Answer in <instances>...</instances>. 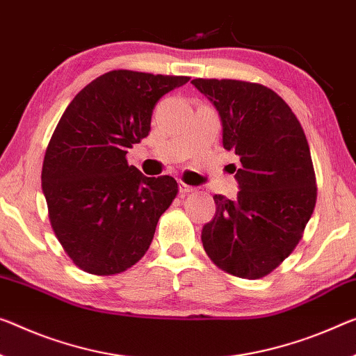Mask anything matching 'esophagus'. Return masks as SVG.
Here are the masks:
<instances>
[{
  "label": "esophagus",
  "mask_w": 356,
  "mask_h": 356,
  "mask_svg": "<svg viewBox=\"0 0 356 356\" xmlns=\"http://www.w3.org/2000/svg\"><path fill=\"white\" fill-rule=\"evenodd\" d=\"M193 191H195L194 186H189V184H186L183 181H179V193L188 194V193H193Z\"/></svg>",
  "instance_id": "esophagus-1"
}]
</instances>
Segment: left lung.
<instances>
[{
	"label": "left lung",
	"mask_w": 356,
	"mask_h": 356,
	"mask_svg": "<svg viewBox=\"0 0 356 356\" xmlns=\"http://www.w3.org/2000/svg\"><path fill=\"white\" fill-rule=\"evenodd\" d=\"M216 108L222 146L240 157L237 199L213 195L202 227L210 259L235 277L261 278L288 258L316 202L307 138L285 100L269 87L235 79H193Z\"/></svg>",
	"instance_id": "left-lung-1"
}]
</instances>
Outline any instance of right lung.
<instances>
[{
    "label": "right lung",
    "instance_id": "obj_1",
    "mask_svg": "<svg viewBox=\"0 0 356 356\" xmlns=\"http://www.w3.org/2000/svg\"><path fill=\"white\" fill-rule=\"evenodd\" d=\"M188 76L114 70L87 84L49 141L41 183L58 242L79 269L114 275L143 258L178 193L147 178L125 154L151 130L152 109Z\"/></svg>",
    "mask_w": 356,
    "mask_h": 356
}]
</instances>
